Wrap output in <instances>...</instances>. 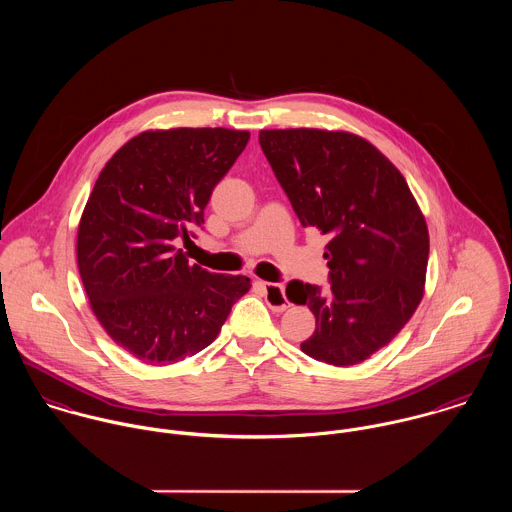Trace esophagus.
<instances>
[{"instance_id":"34e87169","label":"esophagus","mask_w":512,"mask_h":512,"mask_svg":"<svg viewBox=\"0 0 512 512\" xmlns=\"http://www.w3.org/2000/svg\"><path fill=\"white\" fill-rule=\"evenodd\" d=\"M262 288L266 292V299H268V305L276 311H284L290 301L286 297V288L284 284H270V282H262Z\"/></svg>"}]
</instances>
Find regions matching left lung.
<instances>
[{
    "label": "left lung",
    "mask_w": 512,
    "mask_h": 512,
    "mask_svg": "<svg viewBox=\"0 0 512 512\" xmlns=\"http://www.w3.org/2000/svg\"><path fill=\"white\" fill-rule=\"evenodd\" d=\"M262 151L303 226L329 236V292L292 280L315 315L301 351L335 366L363 363L416 311L430 256L428 226L402 173L347 132L262 130Z\"/></svg>",
    "instance_id": "1"
}]
</instances>
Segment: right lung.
I'll use <instances>...</instances> for the list:
<instances>
[{"instance_id": "obj_1", "label": "right lung", "mask_w": 512, "mask_h": 512, "mask_svg": "<svg viewBox=\"0 0 512 512\" xmlns=\"http://www.w3.org/2000/svg\"><path fill=\"white\" fill-rule=\"evenodd\" d=\"M250 140L226 128L144 132L100 171L78 224L76 258L90 307L146 365L197 355L219 335L244 276L189 264L173 246L205 222L213 189Z\"/></svg>"}]
</instances>
